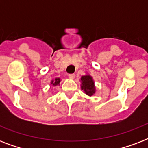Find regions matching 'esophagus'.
Here are the masks:
<instances>
[{"label": "esophagus", "instance_id": "obj_1", "mask_svg": "<svg viewBox=\"0 0 148 148\" xmlns=\"http://www.w3.org/2000/svg\"><path fill=\"white\" fill-rule=\"evenodd\" d=\"M68 77H69V78L74 79V77H75V74H68Z\"/></svg>", "mask_w": 148, "mask_h": 148}]
</instances>
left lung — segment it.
<instances>
[{"instance_id": "left-lung-1", "label": "left lung", "mask_w": 148, "mask_h": 148, "mask_svg": "<svg viewBox=\"0 0 148 148\" xmlns=\"http://www.w3.org/2000/svg\"><path fill=\"white\" fill-rule=\"evenodd\" d=\"M81 81V89L86 93L88 96H92L95 93V87L94 84V81L90 75L82 76Z\"/></svg>"}]
</instances>
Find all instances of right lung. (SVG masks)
I'll use <instances>...</instances> for the list:
<instances>
[{"label":"right lung","mask_w":148,"mask_h":148,"mask_svg":"<svg viewBox=\"0 0 148 148\" xmlns=\"http://www.w3.org/2000/svg\"><path fill=\"white\" fill-rule=\"evenodd\" d=\"M60 78H56L54 81H51V84H53V86H56L60 84Z\"/></svg>","instance_id":"add662e5"}]
</instances>
